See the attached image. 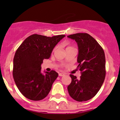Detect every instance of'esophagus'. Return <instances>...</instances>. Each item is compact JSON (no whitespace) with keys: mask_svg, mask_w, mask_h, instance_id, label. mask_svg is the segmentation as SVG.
<instances>
[{"mask_svg":"<svg viewBox=\"0 0 120 120\" xmlns=\"http://www.w3.org/2000/svg\"><path fill=\"white\" fill-rule=\"evenodd\" d=\"M65 75L64 73H59V76H64Z\"/></svg>","mask_w":120,"mask_h":120,"instance_id":"1","label":"esophagus"}]
</instances>
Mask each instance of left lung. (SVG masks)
I'll list each match as a JSON object with an SVG mask.
<instances>
[{
	"mask_svg": "<svg viewBox=\"0 0 120 120\" xmlns=\"http://www.w3.org/2000/svg\"><path fill=\"white\" fill-rule=\"evenodd\" d=\"M76 41L78 45L77 68L81 71L80 79L70 75L71 82L68 91L77 101H85L96 96L101 87L106 76L105 52L97 41L86 33L67 36Z\"/></svg>",
	"mask_w": 120,
	"mask_h": 120,
	"instance_id": "obj_1",
	"label": "left lung"
}]
</instances>
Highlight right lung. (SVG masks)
Wrapping results in <instances>:
<instances>
[{
	"instance_id": "right-lung-1",
	"label": "right lung",
	"mask_w": 120,
	"mask_h": 120,
	"mask_svg": "<svg viewBox=\"0 0 120 120\" xmlns=\"http://www.w3.org/2000/svg\"><path fill=\"white\" fill-rule=\"evenodd\" d=\"M65 35L49 37L34 34L25 39L15 53L13 75L20 93L28 99L41 100L48 95L58 76L54 70L41 73V64L49 59L55 45Z\"/></svg>"
}]
</instances>
